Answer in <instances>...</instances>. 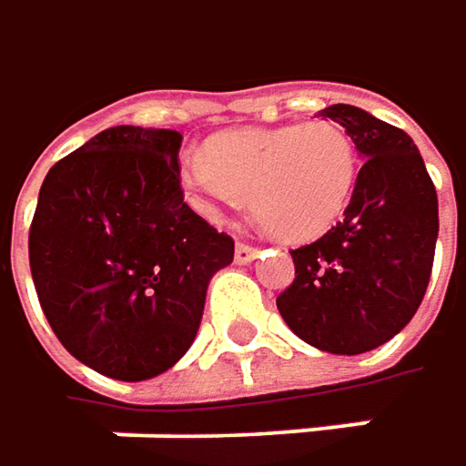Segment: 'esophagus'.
I'll return each instance as SVG.
<instances>
[{
  "mask_svg": "<svg viewBox=\"0 0 466 466\" xmlns=\"http://www.w3.org/2000/svg\"><path fill=\"white\" fill-rule=\"evenodd\" d=\"M256 256H258V248L256 245H248V242H237L234 245V261L237 264H250Z\"/></svg>",
  "mask_w": 466,
  "mask_h": 466,
  "instance_id": "1",
  "label": "esophagus"
}]
</instances>
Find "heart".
Listing matches in <instances>:
<instances>
[{
	"mask_svg": "<svg viewBox=\"0 0 466 466\" xmlns=\"http://www.w3.org/2000/svg\"><path fill=\"white\" fill-rule=\"evenodd\" d=\"M184 184L208 218L253 202L258 221L282 239L325 234L347 210L358 181V148L350 133L312 119L245 127L210 141L184 159Z\"/></svg>",
	"mask_w": 466,
	"mask_h": 466,
	"instance_id": "b5f03b06",
	"label": "heart"
}]
</instances>
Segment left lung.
I'll list each match as a JSON object with an SVG mask.
<instances>
[{"instance_id": "obj_1", "label": "left lung", "mask_w": 466, "mask_h": 466, "mask_svg": "<svg viewBox=\"0 0 466 466\" xmlns=\"http://www.w3.org/2000/svg\"><path fill=\"white\" fill-rule=\"evenodd\" d=\"M339 122L365 159L344 218L290 250L296 279L277 296L288 328L330 355L381 347L416 315L435 261L438 191L416 144L368 111L336 104Z\"/></svg>"}]
</instances>
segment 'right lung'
I'll use <instances>...</instances> for the list:
<instances>
[{
  "instance_id": "1",
  "label": "right lung",
  "mask_w": 466,
  "mask_h": 466,
  "mask_svg": "<svg viewBox=\"0 0 466 466\" xmlns=\"http://www.w3.org/2000/svg\"><path fill=\"white\" fill-rule=\"evenodd\" d=\"M181 133L108 127L56 162L28 229L42 312L87 368L144 381L191 347L234 239L184 202Z\"/></svg>"
}]
</instances>
